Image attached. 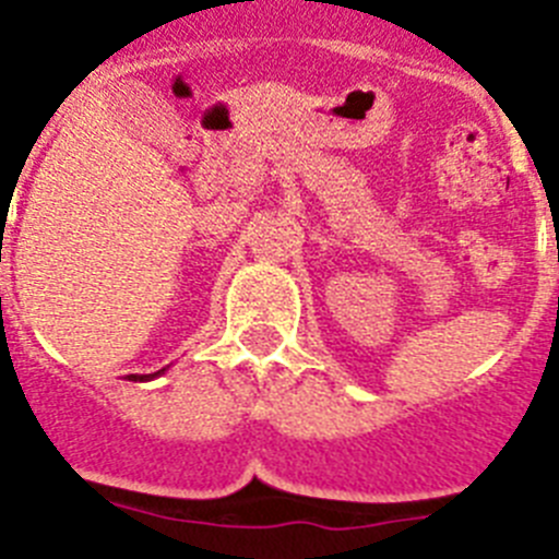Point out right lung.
Listing matches in <instances>:
<instances>
[{"mask_svg":"<svg viewBox=\"0 0 559 559\" xmlns=\"http://www.w3.org/2000/svg\"><path fill=\"white\" fill-rule=\"evenodd\" d=\"M163 371H166V368H160L157 373H141V377H138V373H130V377H135V380H155V377H160Z\"/></svg>","mask_w":559,"mask_h":559,"instance_id":"right-lung-1","label":"right lung"}]
</instances>
